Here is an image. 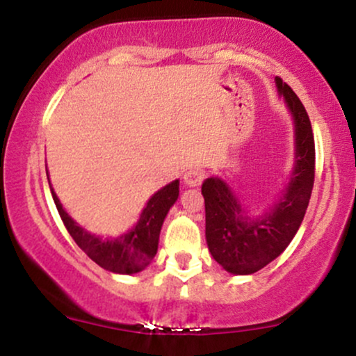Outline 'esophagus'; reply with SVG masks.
<instances>
[{"instance_id": "obj_1", "label": "esophagus", "mask_w": 356, "mask_h": 356, "mask_svg": "<svg viewBox=\"0 0 356 356\" xmlns=\"http://www.w3.org/2000/svg\"><path fill=\"white\" fill-rule=\"evenodd\" d=\"M204 181V170L191 169L184 174V184L189 187H199Z\"/></svg>"}]
</instances>
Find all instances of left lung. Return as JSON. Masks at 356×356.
<instances>
[{"mask_svg":"<svg viewBox=\"0 0 356 356\" xmlns=\"http://www.w3.org/2000/svg\"><path fill=\"white\" fill-rule=\"evenodd\" d=\"M295 124V165L280 199L262 216H250L219 177L202 184L205 238L217 264L234 275H250L289 247L305 217L315 181V140L302 101L289 84L275 78Z\"/></svg>","mask_w":356,"mask_h":356,"instance_id":"1","label":"left lung"}]
</instances>
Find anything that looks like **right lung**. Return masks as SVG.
Listing matches in <instances>:
<instances>
[{
    "label": "right lung",
    "instance_id": "right-lung-1",
    "mask_svg": "<svg viewBox=\"0 0 356 356\" xmlns=\"http://www.w3.org/2000/svg\"><path fill=\"white\" fill-rule=\"evenodd\" d=\"M49 189L63 224L66 225L67 232L74 238L81 250L104 270L131 275V273L144 270L151 264L154 255L157 254L162 224H164L169 209L179 197V181H172L161 191H157L147 200L134 229L118 238H102L79 227L63 209L51 184Z\"/></svg>",
    "mask_w": 356,
    "mask_h": 356
}]
</instances>
